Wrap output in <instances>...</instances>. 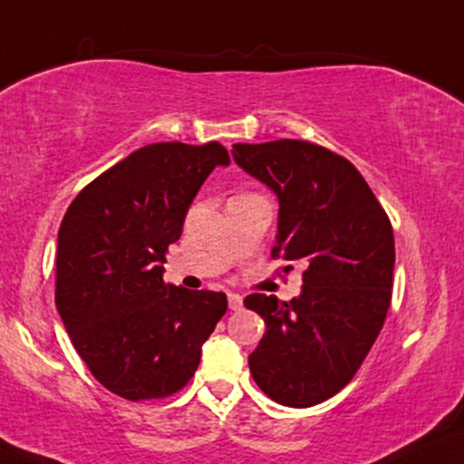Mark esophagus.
I'll return each instance as SVG.
<instances>
[{
	"mask_svg": "<svg viewBox=\"0 0 464 464\" xmlns=\"http://www.w3.org/2000/svg\"><path fill=\"white\" fill-rule=\"evenodd\" d=\"M242 295H237V293H228V308L231 310H239L242 308Z\"/></svg>",
	"mask_w": 464,
	"mask_h": 464,
	"instance_id": "34e87169",
	"label": "esophagus"
}]
</instances>
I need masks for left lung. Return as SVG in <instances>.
I'll list each match as a JSON object with an SVG mask.
<instances>
[{
	"label": "left lung",
	"mask_w": 464,
	"mask_h": 464,
	"mask_svg": "<svg viewBox=\"0 0 464 464\" xmlns=\"http://www.w3.org/2000/svg\"><path fill=\"white\" fill-rule=\"evenodd\" d=\"M233 160L278 197L274 259L302 261L291 302L252 293L246 308L267 330L248 355L252 379L286 407L338 394L385 324L394 280V231L371 186L347 158L308 140L233 145Z\"/></svg>",
	"instance_id": "1"
}]
</instances>
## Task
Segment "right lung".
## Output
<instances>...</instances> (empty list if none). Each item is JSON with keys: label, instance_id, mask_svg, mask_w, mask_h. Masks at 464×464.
<instances>
[{"label": "right lung", "instance_id": "add662e5", "mask_svg": "<svg viewBox=\"0 0 464 464\" xmlns=\"http://www.w3.org/2000/svg\"><path fill=\"white\" fill-rule=\"evenodd\" d=\"M220 143L145 145L76 195L57 236L55 306L90 372L126 401L167 398L188 383L227 295L162 280L192 198Z\"/></svg>", "mask_w": 464, "mask_h": 464}]
</instances>
